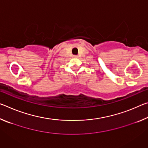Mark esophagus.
<instances>
[{
    "label": "esophagus",
    "mask_w": 148,
    "mask_h": 148,
    "mask_svg": "<svg viewBox=\"0 0 148 148\" xmlns=\"http://www.w3.org/2000/svg\"><path fill=\"white\" fill-rule=\"evenodd\" d=\"M75 57H77V56H75Z\"/></svg>",
    "instance_id": "obj_1"
}]
</instances>
